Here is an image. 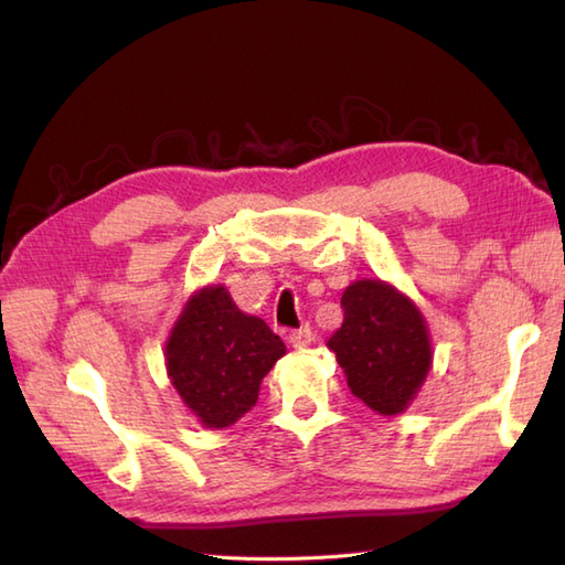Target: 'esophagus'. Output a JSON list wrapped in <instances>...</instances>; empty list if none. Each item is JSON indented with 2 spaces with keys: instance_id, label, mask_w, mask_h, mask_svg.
I'll list each match as a JSON object with an SVG mask.
<instances>
[{
  "instance_id": "1",
  "label": "esophagus",
  "mask_w": 565,
  "mask_h": 565,
  "mask_svg": "<svg viewBox=\"0 0 565 565\" xmlns=\"http://www.w3.org/2000/svg\"><path fill=\"white\" fill-rule=\"evenodd\" d=\"M289 342L294 350H306V347H310V342H313V332H310V328H298L289 334Z\"/></svg>"
}]
</instances>
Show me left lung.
Segmentation results:
<instances>
[{
  "label": "left lung",
  "instance_id": "obj_1",
  "mask_svg": "<svg viewBox=\"0 0 565 565\" xmlns=\"http://www.w3.org/2000/svg\"><path fill=\"white\" fill-rule=\"evenodd\" d=\"M342 328L328 347L347 386L379 415H398L429 374L427 322L411 298L379 279L354 281L342 294Z\"/></svg>",
  "mask_w": 565,
  "mask_h": 565
}]
</instances>
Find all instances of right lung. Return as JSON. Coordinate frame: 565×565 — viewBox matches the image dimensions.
Masks as SVG:
<instances>
[{"instance_id":"right-lung-1","label":"right lung","mask_w":565,"mask_h":565,"mask_svg":"<svg viewBox=\"0 0 565 565\" xmlns=\"http://www.w3.org/2000/svg\"><path fill=\"white\" fill-rule=\"evenodd\" d=\"M284 354L267 322L243 313L225 286H206L174 322L167 374L203 427L223 429L252 411L262 379Z\"/></svg>"}]
</instances>
